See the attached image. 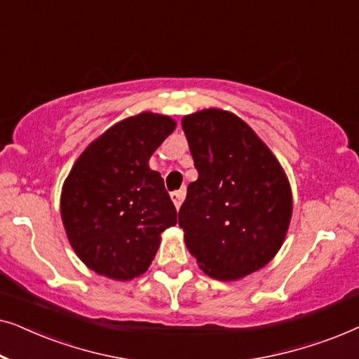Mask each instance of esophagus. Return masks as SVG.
Listing matches in <instances>:
<instances>
[{
    "mask_svg": "<svg viewBox=\"0 0 359 359\" xmlns=\"http://www.w3.org/2000/svg\"><path fill=\"white\" fill-rule=\"evenodd\" d=\"M184 196H186L184 189H178V191H173V193H171V201H173L176 209H180V205H181V203H183Z\"/></svg>",
    "mask_w": 359,
    "mask_h": 359,
    "instance_id": "obj_1",
    "label": "esophagus"
}]
</instances>
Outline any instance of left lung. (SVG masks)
I'll return each instance as SVG.
<instances>
[{"mask_svg": "<svg viewBox=\"0 0 359 359\" xmlns=\"http://www.w3.org/2000/svg\"><path fill=\"white\" fill-rule=\"evenodd\" d=\"M181 124L198 170L178 214L186 247L208 276L245 278L271 262L286 237L292 214L286 173L232 112L204 109Z\"/></svg>", "mask_w": 359, "mask_h": 359, "instance_id": "1", "label": "left lung"}]
</instances>
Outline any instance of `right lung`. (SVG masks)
<instances>
[{
    "label": "right lung",
    "instance_id": "add662e5",
    "mask_svg": "<svg viewBox=\"0 0 359 359\" xmlns=\"http://www.w3.org/2000/svg\"><path fill=\"white\" fill-rule=\"evenodd\" d=\"M176 122L142 112L117 122L80 155L63 183L67 237L88 268L119 281L149 269L176 209L149 160Z\"/></svg>",
    "mask_w": 359,
    "mask_h": 359
}]
</instances>
